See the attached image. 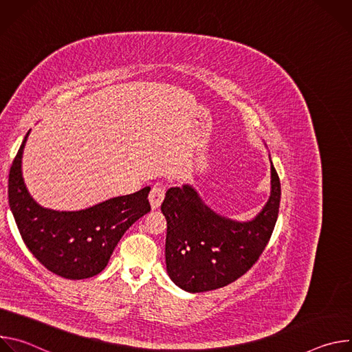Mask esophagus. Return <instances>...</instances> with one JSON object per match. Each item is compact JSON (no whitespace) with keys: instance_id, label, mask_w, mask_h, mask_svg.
Returning a JSON list of instances; mask_svg holds the SVG:
<instances>
[{"instance_id":"1","label":"esophagus","mask_w":352,"mask_h":352,"mask_svg":"<svg viewBox=\"0 0 352 352\" xmlns=\"http://www.w3.org/2000/svg\"><path fill=\"white\" fill-rule=\"evenodd\" d=\"M166 196V189L163 186H153L152 190H150L148 195V200H150V205H152V209H159L163 199Z\"/></svg>"}]
</instances>
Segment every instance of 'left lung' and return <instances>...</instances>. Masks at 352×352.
Here are the masks:
<instances>
[{
  "label": "left lung",
  "instance_id": "8db88e82",
  "mask_svg": "<svg viewBox=\"0 0 352 352\" xmlns=\"http://www.w3.org/2000/svg\"><path fill=\"white\" fill-rule=\"evenodd\" d=\"M280 199V178L273 163L269 200L250 221L220 216L190 185L170 188L162 205L170 278L189 292L212 291L239 278L265 250L278 217Z\"/></svg>",
  "mask_w": 352,
  "mask_h": 352
}]
</instances>
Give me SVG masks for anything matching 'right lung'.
<instances>
[{
  "instance_id": "1",
  "label": "right lung",
  "mask_w": 352,
  "mask_h": 352,
  "mask_svg": "<svg viewBox=\"0 0 352 352\" xmlns=\"http://www.w3.org/2000/svg\"><path fill=\"white\" fill-rule=\"evenodd\" d=\"M29 133L8 178L10 208L21 236L47 270L69 280L93 277L104 270L125 231L150 212V186L83 210L45 209L30 196L22 177V155Z\"/></svg>"
}]
</instances>
